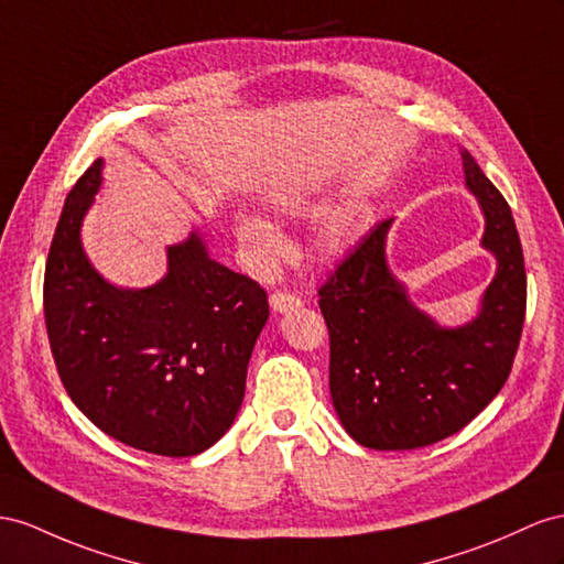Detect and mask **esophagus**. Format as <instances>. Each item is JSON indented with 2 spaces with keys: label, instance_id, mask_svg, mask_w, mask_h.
<instances>
[{
  "label": "esophagus",
  "instance_id": "esophagus-1",
  "mask_svg": "<svg viewBox=\"0 0 564 564\" xmlns=\"http://www.w3.org/2000/svg\"><path fill=\"white\" fill-rule=\"evenodd\" d=\"M269 302H271L273 312H291V310H297L302 305V300L295 293H283V291L271 293Z\"/></svg>",
  "mask_w": 564,
  "mask_h": 564
}]
</instances>
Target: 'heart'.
<instances>
[{
    "label": "heart",
    "mask_w": 564,
    "mask_h": 564,
    "mask_svg": "<svg viewBox=\"0 0 564 564\" xmlns=\"http://www.w3.org/2000/svg\"><path fill=\"white\" fill-rule=\"evenodd\" d=\"M273 209L283 214H307L314 209V193L307 185H288L271 197ZM367 226V209L362 202H345L326 212L314 226L312 248L322 259H336L350 250V245L362 236ZM236 236L259 262H271L281 250V236L269 221L245 214L236 221Z\"/></svg>",
    "instance_id": "heart-1"
}]
</instances>
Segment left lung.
<instances>
[{
	"mask_svg": "<svg viewBox=\"0 0 564 564\" xmlns=\"http://www.w3.org/2000/svg\"><path fill=\"white\" fill-rule=\"evenodd\" d=\"M469 191L486 216L484 248L498 273L481 314L441 328L410 305L386 267L383 219L319 288L328 326L330 400L345 431L373 451H412L453 436L508 381L527 314V271L512 209L462 152Z\"/></svg>",
	"mask_w": 564,
	"mask_h": 564,
	"instance_id": "left-lung-1",
	"label": "left lung"
}]
</instances>
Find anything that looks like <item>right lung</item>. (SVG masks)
<instances>
[{
  "instance_id": "obj_1",
  "label": "right lung",
  "mask_w": 564,
  "mask_h": 564,
  "mask_svg": "<svg viewBox=\"0 0 564 564\" xmlns=\"http://www.w3.org/2000/svg\"><path fill=\"white\" fill-rule=\"evenodd\" d=\"M99 166L68 193L50 245L42 300L54 365L76 408L111 438L191 457L236 420L267 291L209 259L195 234L169 248V273L152 288L99 279L78 236Z\"/></svg>"
}]
</instances>
